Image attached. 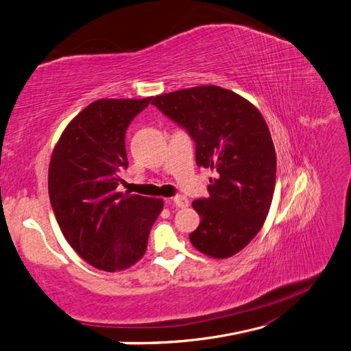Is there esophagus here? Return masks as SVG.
<instances>
[{"label": "esophagus", "instance_id": "1", "mask_svg": "<svg viewBox=\"0 0 351 351\" xmlns=\"http://www.w3.org/2000/svg\"><path fill=\"white\" fill-rule=\"evenodd\" d=\"M167 203L176 206V208H186V206H188V199H186V197L179 194V195L172 197V199H170V200H167Z\"/></svg>", "mask_w": 351, "mask_h": 351}]
</instances>
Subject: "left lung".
<instances>
[{
    "label": "left lung",
    "mask_w": 351,
    "mask_h": 351,
    "mask_svg": "<svg viewBox=\"0 0 351 351\" xmlns=\"http://www.w3.org/2000/svg\"><path fill=\"white\" fill-rule=\"evenodd\" d=\"M195 142L197 166L210 167L208 199L193 202L200 226L193 246L212 258H228L261 230L276 185V149L264 117L231 90L199 86L152 99Z\"/></svg>",
    "instance_id": "8db88e82"
}]
</instances>
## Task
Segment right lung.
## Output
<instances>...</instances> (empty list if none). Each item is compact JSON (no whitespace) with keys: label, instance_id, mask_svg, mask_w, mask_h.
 I'll list each match as a JSON object with an SVG mask.
<instances>
[{"label":"right lung","instance_id":"right-lung-1","mask_svg":"<svg viewBox=\"0 0 351 351\" xmlns=\"http://www.w3.org/2000/svg\"><path fill=\"white\" fill-rule=\"evenodd\" d=\"M152 97L99 99L73 119L53 149L49 195L68 243L86 263L121 271L147 250L163 200L119 193L125 130Z\"/></svg>","mask_w":351,"mask_h":351}]
</instances>
